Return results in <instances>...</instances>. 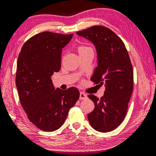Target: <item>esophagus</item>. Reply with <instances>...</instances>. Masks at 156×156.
Instances as JSON below:
<instances>
[{
    "label": "esophagus",
    "instance_id": "obj_1",
    "mask_svg": "<svg viewBox=\"0 0 156 156\" xmlns=\"http://www.w3.org/2000/svg\"><path fill=\"white\" fill-rule=\"evenodd\" d=\"M86 98H87V94H86L85 92H80V99L83 100V99H85Z\"/></svg>",
    "mask_w": 156,
    "mask_h": 156
}]
</instances>
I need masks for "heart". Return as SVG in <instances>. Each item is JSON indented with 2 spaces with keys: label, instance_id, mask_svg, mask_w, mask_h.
<instances>
[{
  "label": "heart",
  "instance_id": "obj_1",
  "mask_svg": "<svg viewBox=\"0 0 156 156\" xmlns=\"http://www.w3.org/2000/svg\"><path fill=\"white\" fill-rule=\"evenodd\" d=\"M92 50L91 48L88 47V46H86V45H79L78 47V53L79 55L81 54V53H83L86 52V51L87 50Z\"/></svg>",
  "mask_w": 156,
  "mask_h": 156
}]
</instances>
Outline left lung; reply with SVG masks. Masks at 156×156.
<instances>
[{
	"label": "left lung",
	"mask_w": 156,
	"mask_h": 156,
	"mask_svg": "<svg viewBox=\"0 0 156 156\" xmlns=\"http://www.w3.org/2000/svg\"><path fill=\"white\" fill-rule=\"evenodd\" d=\"M76 34L96 47L98 66L91 81L94 85L106 86L101 99L94 94L87 96L94 103L88 120L97 131L111 132L124 120L133 90L134 73L129 54L121 39L106 27L92 26Z\"/></svg>",
	"instance_id": "1"
}]
</instances>
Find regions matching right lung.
I'll return each instance as SVG.
<instances>
[{"label":"right lung","instance_id":"1","mask_svg":"<svg viewBox=\"0 0 156 156\" xmlns=\"http://www.w3.org/2000/svg\"><path fill=\"white\" fill-rule=\"evenodd\" d=\"M73 36L41 32L25 42L19 55L15 82L21 105L30 121L43 131L59 129L80 97L75 87L55 90L51 80L61 69L62 48Z\"/></svg>","mask_w":156,"mask_h":156}]
</instances>
